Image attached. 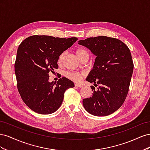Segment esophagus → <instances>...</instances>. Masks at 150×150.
Wrapping results in <instances>:
<instances>
[{
	"mask_svg": "<svg viewBox=\"0 0 150 150\" xmlns=\"http://www.w3.org/2000/svg\"><path fill=\"white\" fill-rule=\"evenodd\" d=\"M75 86H76V87H78V88H82L83 86L81 84H74Z\"/></svg>",
	"mask_w": 150,
	"mask_h": 150,
	"instance_id": "34e87169",
	"label": "esophagus"
}]
</instances>
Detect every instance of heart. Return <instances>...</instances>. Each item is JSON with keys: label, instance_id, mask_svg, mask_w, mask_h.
Here are the masks:
<instances>
[{"label": "heart", "instance_id": "1", "mask_svg": "<svg viewBox=\"0 0 150 150\" xmlns=\"http://www.w3.org/2000/svg\"><path fill=\"white\" fill-rule=\"evenodd\" d=\"M76 53V55L78 56V58L80 60L83 59L84 57L86 56H89L87 51H86L83 49H77ZM65 54H66V52H63L60 54V56L58 59V62L59 64H61V63L62 62L63 59H64ZM83 76H84V74L79 73V72H68L66 73V76L67 78L68 79H69L70 80L74 81V82H79V81L81 79V78H83Z\"/></svg>", "mask_w": 150, "mask_h": 150}]
</instances>
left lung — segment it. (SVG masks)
<instances>
[{"mask_svg":"<svg viewBox=\"0 0 150 150\" xmlns=\"http://www.w3.org/2000/svg\"><path fill=\"white\" fill-rule=\"evenodd\" d=\"M96 56L93 69L86 81L99 85L93 96L84 99L85 110L96 116L110 115L124 103L133 71V62L129 48L121 40L98 36L79 40Z\"/></svg>","mask_w":150,"mask_h":150,"instance_id":"1","label":"left lung"}]
</instances>
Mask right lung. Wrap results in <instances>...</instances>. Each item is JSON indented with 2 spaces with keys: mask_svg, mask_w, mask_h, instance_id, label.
<instances>
[{
  "mask_svg": "<svg viewBox=\"0 0 150 150\" xmlns=\"http://www.w3.org/2000/svg\"><path fill=\"white\" fill-rule=\"evenodd\" d=\"M77 40L35 35L19 45L15 62L17 89L30 110L41 115L54 112L61 106L66 89L74 87L64 77L50 83L49 73L57 69L60 54Z\"/></svg>",
  "mask_w": 150,
  "mask_h": 150,
  "instance_id": "obj_1",
  "label": "right lung"
}]
</instances>
